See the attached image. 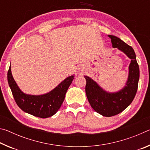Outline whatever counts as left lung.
Wrapping results in <instances>:
<instances>
[{
	"label": "left lung",
	"instance_id": "1",
	"mask_svg": "<svg viewBox=\"0 0 150 150\" xmlns=\"http://www.w3.org/2000/svg\"><path fill=\"white\" fill-rule=\"evenodd\" d=\"M108 37L113 47H117L131 59L126 86L119 92L109 93L90 77L85 76V92L91 107L100 115L110 117L122 112L133 101L138 89L139 69L133 48L115 35H108Z\"/></svg>",
	"mask_w": 150,
	"mask_h": 150
}]
</instances>
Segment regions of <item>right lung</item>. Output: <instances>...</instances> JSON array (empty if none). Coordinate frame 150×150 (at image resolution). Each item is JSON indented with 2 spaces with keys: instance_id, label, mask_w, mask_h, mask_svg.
I'll list each match as a JSON object with an SVG mask.
<instances>
[{
  "instance_id": "right-lung-1",
  "label": "right lung",
  "mask_w": 150,
  "mask_h": 150,
  "mask_svg": "<svg viewBox=\"0 0 150 150\" xmlns=\"http://www.w3.org/2000/svg\"><path fill=\"white\" fill-rule=\"evenodd\" d=\"M8 83L17 105L26 112L45 118L54 115L62 106L65 94L74 76H70L50 93L42 95H30L22 93L14 80L11 67L8 71Z\"/></svg>"
}]
</instances>
